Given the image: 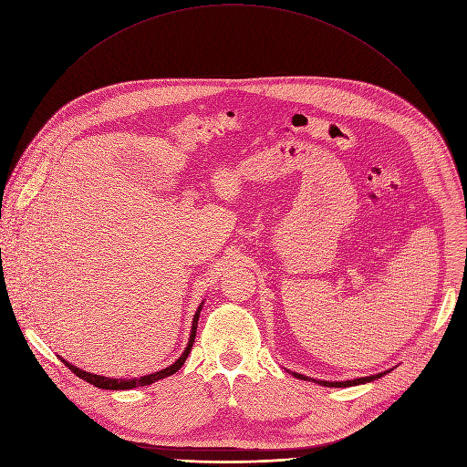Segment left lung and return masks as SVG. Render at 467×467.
Segmentation results:
<instances>
[{
    "label": "left lung",
    "mask_w": 467,
    "mask_h": 467,
    "mask_svg": "<svg viewBox=\"0 0 467 467\" xmlns=\"http://www.w3.org/2000/svg\"><path fill=\"white\" fill-rule=\"evenodd\" d=\"M393 368L389 370H384V372H378V374H372V376H365V378H356V379H345V381H327V379H315V378H309L306 374H300V372H292L294 378H300V379H306V381H315V384H320L324 388H350V386H359V384H368V381H374L378 378H381L384 374L391 372Z\"/></svg>",
    "instance_id": "left-lung-1"
}]
</instances>
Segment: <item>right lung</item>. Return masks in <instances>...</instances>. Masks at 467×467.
<instances>
[{
    "instance_id": "right-lung-1",
    "label": "right lung",
    "mask_w": 467,
    "mask_h": 467,
    "mask_svg": "<svg viewBox=\"0 0 467 467\" xmlns=\"http://www.w3.org/2000/svg\"><path fill=\"white\" fill-rule=\"evenodd\" d=\"M202 304L197 307L195 315H193V320H192V331H190V338H188V345L182 352V356L173 363L169 365L158 372H152V374H147V376H141V378H109V376H100V374H93V372H88V370H81L78 367H74L72 363H68L67 359L59 358L78 378L89 381V384H93L95 388H100V389H111V391H124V389H134V388H141V386H150L154 384V381L161 379V378H167L171 376L175 372H179V368L184 365V361L188 359V354L192 352V347L195 343V333H197V322H199V315H201V309H202Z\"/></svg>"
}]
</instances>
